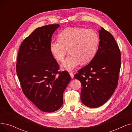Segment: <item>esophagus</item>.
<instances>
[{
    "label": "esophagus",
    "mask_w": 132,
    "mask_h": 132,
    "mask_svg": "<svg viewBox=\"0 0 132 132\" xmlns=\"http://www.w3.org/2000/svg\"><path fill=\"white\" fill-rule=\"evenodd\" d=\"M70 75L72 79H73L74 78V74L72 73H70Z\"/></svg>",
    "instance_id": "34e87169"
}]
</instances>
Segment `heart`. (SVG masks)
Wrapping results in <instances>:
<instances>
[{
    "instance_id": "obj_1",
    "label": "heart",
    "mask_w": 132,
    "mask_h": 132,
    "mask_svg": "<svg viewBox=\"0 0 132 132\" xmlns=\"http://www.w3.org/2000/svg\"><path fill=\"white\" fill-rule=\"evenodd\" d=\"M59 39L53 40L50 44L52 56L59 61L63 60L68 50L70 55L60 67L62 70L71 71L81 61L86 64L95 57L100 42L98 34L93 29L68 27L59 35Z\"/></svg>"
}]
</instances>
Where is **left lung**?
I'll use <instances>...</instances> for the list:
<instances>
[{
  "label": "left lung",
  "instance_id": "1",
  "mask_svg": "<svg viewBox=\"0 0 132 132\" xmlns=\"http://www.w3.org/2000/svg\"><path fill=\"white\" fill-rule=\"evenodd\" d=\"M99 38L94 58L74 75L81 84L82 103L91 108L100 107L111 97L118 85L121 66L120 52L112 34L101 27Z\"/></svg>",
  "mask_w": 132,
  "mask_h": 132
}]
</instances>
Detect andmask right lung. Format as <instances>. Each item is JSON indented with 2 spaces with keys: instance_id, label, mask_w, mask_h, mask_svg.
Here are the masks:
<instances>
[{
  "instance_id": "right-lung-1",
  "label": "right lung",
  "mask_w": 132,
  "mask_h": 132,
  "mask_svg": "<svg viewBox=\"0 0 132 132\" xmlns=\"http://www.w3.org/2000/svg\"><path fill=\"white\" fill-rule=\"evenodd\" d=\"M59 24H49L35 30L20 45L16 66L25 96L42 111L53 112L63 104V93L71 79L59 65L50 51L54 32ZM58 75H57V74Z\"/></svg>"
}]
</instances>
